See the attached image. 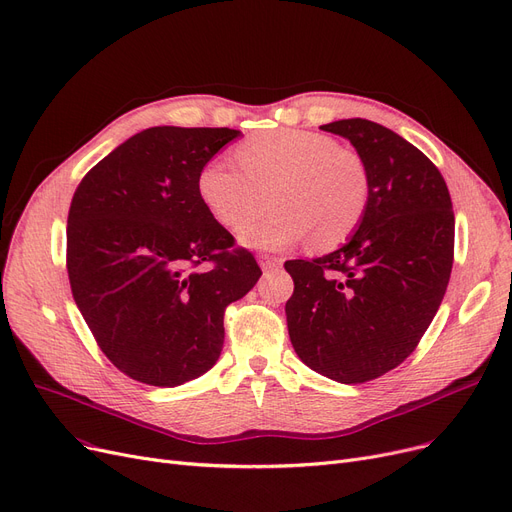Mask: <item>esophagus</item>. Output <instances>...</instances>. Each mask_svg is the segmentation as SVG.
Masks as SVG:
<instances>
[{
    "label": "esophagus",
    "mask_w": 512,
    "mask_h": 512,
    "mask_svg": "<svg viewBox=\"0 0 512 512\" xmlns=\"http://www.w3.org/2000/svg\"><path fill=\"white\" fill-rule=\"evenodd\" d=\"M257 259H259V265H261L263 270H276V268H280V265H282L280 257L268 255V253H261Z\"/></svg>",
    "instance_id": "obj_1"
}]
</instances>
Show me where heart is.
I'll return each instance as SVG.
<instances>
[{"label":"heart","mask_w":512,"mask_h":512,"mask_svg":"<svg viewBox=\"0 0 512 512\" xmlns=\"http://www.w3.org/2000/svg\"><path fill=\"white\" fill-rule=\"evenodd\" d=\"M234 167L209 159L196 175V192L209 215L240 231L244 247L280 251L311 238L330 251L360 228L370 205V169L358 150L305 129H270L236 146ZM268 195L273 209L249 225Z\"/></svg>","instance_id":"heart-1"}]
</instances>
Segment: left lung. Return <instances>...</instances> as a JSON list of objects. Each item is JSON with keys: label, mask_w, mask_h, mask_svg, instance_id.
Returning <instances> with one entry per match:
<instances>
[{"label": "left lung", "mask_w": 512, "mask_h": 512, "mask_svg": "<svg viewBox=\"0 0 512 512\" xmlns=\"http://www.w3.org/2000/svg\"><path fill=\"white\" fill-rule=\"evenodd\" d=\"M320 129L364 157L370 205L341 249L284 263L295 282L284 311L301 362L355 385L402 364L433 322L452 274L454 211L439 169L395 131L368 119Z\"/></svg>", "instance_id": "obj_1"}]
</instances>
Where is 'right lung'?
<instances>
[{"label":"right lung","mask_w":512,"mask_h":512,"mask_svg":"<svg viewBox=\"0 0 512 512\" xmlns=\"http://www.w3.org/2000/svg\"><path fill=\"white\" fill-rule=\"evenodd\" d=\"M228 127H150L85 173L66 226V270L98 347L129 379L175 387L224 347L226 307L261 276L209 215L196 175Z\"/></svg>","instance_id":"add662e5"}]
</instances>
